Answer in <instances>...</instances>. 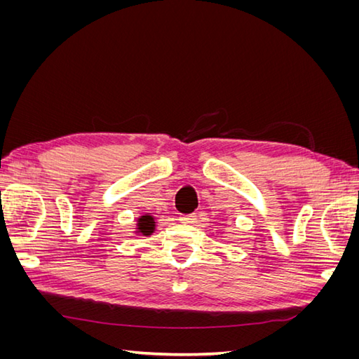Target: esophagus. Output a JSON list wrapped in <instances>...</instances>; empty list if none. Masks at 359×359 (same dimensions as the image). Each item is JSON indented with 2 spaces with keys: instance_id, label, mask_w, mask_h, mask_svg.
Returning a JSON list of instances; mask_svg holds the SVG:
<instances>
[{
  "instance_id": "esophagus-1",
  "label": "esophagus",
  "mask_w": 359,
  "mask_h": 359,
  "mask_svg": "<svg viewBox=\"0 0 359 359\" xmlns=\"http://www.w3.org/2000/svg\"><path fill=\"white\" fill-rule=\"evenodd\" d=\"M194 219H196V215L194 214H189V215H180V222L182 223H193Z\"/></svg>"
}]
</instances>
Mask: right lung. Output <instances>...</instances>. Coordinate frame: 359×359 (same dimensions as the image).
<instances>
[{
    "mask_svg": "<svg viewBox=\"0 0 359 359\" xmlns=\"http://www.w3.org/2000/svg\"><path fill=\"white\" fill-rule=\"evenodd\" d=\"M156 222H154V217H151V215H142L139 219V222H137V231L142 233V235H151L154 232V227H156V224H154Z\"/></svg>",
    "mask_w": 359,
    "mask_h": 359,
    "instance_id": "obj_1",
    "label": "right lung"
}]
</instances>
